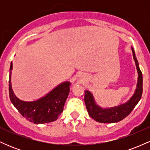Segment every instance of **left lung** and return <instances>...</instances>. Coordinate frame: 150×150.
I'll return each mask as SVG.
<instances>
[{"mask_svg": "<svg viewBox=\"0 0 150 150\" xmlns=\"http://www.w3.org/2000/svg\"><path fill=\"white\" fill-rule=\"evenodd\" d=\"M132 49V56L138 73L137 87L135 93L127 102L113 107L102 108L96 104L92 94L89 90L85 91V103L90 117L96 121L104 123H113L120 121L128 116L140 100L142 94V74L139 68L134 49Z\"/></svg>", "mask_w": 150, "mask_h": 150, "instance_id": "left-lung-1", "label": "left lung"}]
</instances>
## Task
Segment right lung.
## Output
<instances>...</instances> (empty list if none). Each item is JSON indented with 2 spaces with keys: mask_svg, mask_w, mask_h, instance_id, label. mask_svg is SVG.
I'll return each instance as SVG.
<instances>
[{
  "mask_svg": "<svg viewBox=\"0 0 150 150\" xmlns=\"http://www.w3.org/2000/svg\"><path fill=\"white\" fill-rule=\"evenodd\" d=\"M12 70L13 63L11 62L9 76L10 99L20 114L34 124L51 123L57 120L63 111L71 83L70 82H62L41 99L33 101H25L18 99L12 89Z\"/></svg>",
  "mask_w": 150,
  "mask_h": 150,
  "instance_id": "1",
  "label": "right lung"
}]
</instances>
